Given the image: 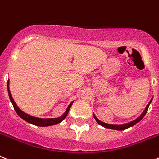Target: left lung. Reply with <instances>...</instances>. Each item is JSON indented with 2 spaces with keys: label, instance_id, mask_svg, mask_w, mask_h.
<instances>
[{
  "label": "left lung",
  "instance_id": "1",
  "mask_svg": "<svg viewBox=\"0 0 159 159\" xmlns=\"http://www.w3.org/2000/svg\"><path fill=\"white\" fill-rule=\"evenodd\" d=\"M153 98H151V101L149 102L148 104L147 105V107H146L145 110L143 111V113L140 115L139 117L137 118L136 119H134V120H133V121L130 122V123H125V124H108V123H103V122L100 121L98 118L96 117V116H95V114L93 113V116L94 118H95V121L97 122V123H99L100 126H102V127H105V128H108V129H112V130H126V129L129 128V127H133L134 125H135L136 123H138L139 121H141L142 119H143V118L145 116V115L147 114V109H148L149 106H150V104H151V101H152Z\"/></svg>",
  "mask_w": 159,
  "mask_h": 159
}]
</instances>
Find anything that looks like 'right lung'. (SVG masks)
<instances>
[{
    "label": "right lung",
    "mask_w": 159,
    "mask_h": 159,
    "mask_svg": "<svg viewBox=\"0 0 159 159\" xmlns=\"http://www.w3.org/2000/svg\"><path fill=\"white\" fill-rule=\"evenodd\" d=\"M7 88H8V96H9V99H10L11 102H12V106L14 107V110L16 111V112L17 113L18 116L20 117L23 119L24 120H25L26 122L29 123H32L33 125H36V126H38V127H48V126H52V125L55 124H58V123H61V122L64 120L66 118V116H67V113L69 111L70 107L72 105L73 101L68 105V107L66 109L65 112L63 114L62 116H60L58 118H48V119H42V118H38L35 117V116H32L29 115V114L25 113L23 111L20 110L19 108V107L16 105V103L14 101L13 98L12 96V94L10 92V90H9V80H8V83H7Z\"/></svg>",
    "instance_id": "right-lung-1"
}]
</instances>
